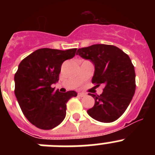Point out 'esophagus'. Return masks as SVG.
Segmentation results:
<instances>
[{"label":"esophagus","mask_w":155,"mask_h":155,"mask_svg":"<svg viewBox=\"0 0 155 155\" xmlns=\"http://www.w3.org/2000/svg\"><path fill=\"white\" fill-rule=\"evenodd\" d=\"M85 95H86L85 93H78V96L80 97H84L85 96Z\"/></svg>","instance_id":"34e87169"}]
</instances>
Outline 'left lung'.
I'll return each mask as SVG.
<instances>
[{
    "label": "left lung",
    "mask_w": 155,
    "mask_h": 155,
    "mask_svg": "<svg viewBox=\"0 0 155 155\" xmlns=\"http://www.w3.org/2000/svg\"><path fill=\"white\" fill-rule=\"evenodd\" d=\"M76 54L90 60L94 65L93 84L104 85L100 95L91 94L94 105L87 114L102 123H112L120 118L136 89V75L130 58L120 48L105 44L81 48Z\"/></svg>",
    "instance_id": "obj_1"
}]
</instances>
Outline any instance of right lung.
<instances>
[{
    "label": "right lung",
    "instance_id": "1",
    "mask_svg": "<svg viewBox=\"0 0 155 155\" xmlns=\"http://www.w3.org/2000/svg\"><path fill=\"white\" fill-rule=\"evenodd\" d=\"M77 49L42 48L23 59L15 74V94L27 120L42 130H51L66 116L67 102L76 91L61 93L53 87L59 81L61 65L73 58Z\"/></svg>",
    "mask_w": 155,
    "mask_h": 155
}]
</instances>
